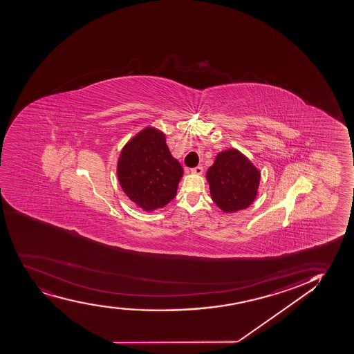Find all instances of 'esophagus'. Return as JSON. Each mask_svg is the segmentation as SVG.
I'll return each instance as SVG.
<instances>
[{
	"label": "esophagus",
	"mask_w": 354,
	"mask_h": 354,
	"mask_svg": "<svg viewBox=\"0 0 354 354\" xmlns=\"http://www.w3.org/2000/svg\"><path fill=\"white\" fill-rule=\"evenodd\" d=\"M192 174H195V175H202L203 174V167H192Z\"/></svg>",
	"instance_id": "1"
}]
</instances>
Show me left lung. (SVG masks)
Here are the masks:
<instances>
[{
	"label": "left lung",
	"instance_id": "1",
	"mask_svg": "<svg viewBox=\"0 0 354 354\" xmlns=\"http://www.w3.org/2000/svg\"><path fill=\"white\" fill-rule=\"evenodd\" d=\"M260 178V171L236 149L220 152L207 171L212 201L227 214L245 209L255 201Z\"/></svg>",
	"mask_w": 354,
	"mask_h": 354
}]
</instances>
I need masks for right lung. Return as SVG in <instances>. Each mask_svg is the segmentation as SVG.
I'll list each match as a JSON object with an SVG mask.
<instances>
[{
	"instance_id": "obj_1",
	"label": "right lung",
	"mask_w": 354,
	"mask_h": 354,
	"mask_svg": "<svg viewBox=\"0 0 354 354\" xmlns=\"http://www.w3.org/2000/svg\"><path fill=\"white\" fill-rule=\"evenodd\" d=\"M183 167L171 155L165 134L145 127L122 147L117 176L122 192L145 212L165 207L175 198Z\"/></svg>"
}]
</instances>
